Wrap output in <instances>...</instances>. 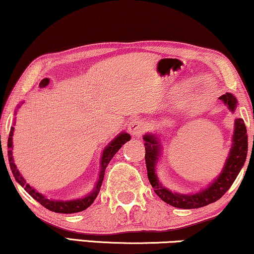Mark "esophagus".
I'll return each mask as SVG.
<instances>
[{
  "instance_id": "esophagus-1",
  "label": "esophagus",
  "mask_w": 254,
  "mask_h": 254,
  "mask_svg": "<svg viewBox=\"0 0 254 254\" xmlns=\"http://www.w3.org/2000/svg\"><path fill=\"white\" fill-rule=\"evenodd\" d=\"M145 129V124L142 120L134 119L129 123V126H128V131L133 135L135 137L141 136V134L143 133Z\"/></svg>"
}]
</instances>
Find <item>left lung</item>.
I'll return each mask as SVG.
<instances>
[{
	"label": "left lung",
	"instance_id": "obj_1",
	"mask_svg": "<svg viewBox=\"0 0 254 254\" xmlns=\"http://www.w3.org/2000/svg\"><path fill=\"white\" fill-rule=\"evenodd\" d=\"M220 99L223 102L231 112H235L237 107V99L232 93L227 92L222 95ZM145 145V165H147L148 178L155 193L170 206L182 208V209H193V208L204 207L213 203L224 195L237 178L238 173L244 165L248 156V133L244 120L238 118L235 120V129L232 135V145L229 156L225 161L224 168L216 179L213 180L207 189L194 194H179L171 192L159 183L156 164L161 156V143L158 137L154 134H145L143 136ZM254 140V136H253Z\"/></svg>",
	"mask_w": 254,
	"mask_h": 254
}]
</instances>
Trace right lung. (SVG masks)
<instances>
[{"mask_svg":"<svg viewBox=\"0 0 254 254\" xmlns=\"http://www.w3.org/2000/svg\"><path fill=\"white\" fill-rule=\"evenodd\" d=\"M50 82L48 78H44L43 81L39 83L40 88H45ZM23 103H20L18 105V109L22 105ZM15 125V123H13ZM13 130H15V127L10 128V134H9V138H8V158H9V165L10 169H11V172L13 177H15L16 182L19 184L20 186L24 187V190H26L27 193L30 194L31 196L33 197L34 200H37L41 206H44L46 209L51 210V211H55V213H60V214H72V213H78V211H82L86 209V208L90 207L92 204L93 201L98 195L100 187H102V183L104 179V175H105V170L107 168V164H109L111 159L113 158V156L117 154L118 150L123 147V144L126 143L127 141L130 140V135L127 133H120L117 137L113 138V141H111L109 144L106 145V148L104 149L103 155H102V159H100V172H99V177L98 180H97L95 189H93L91 192H90L88 195L82 197V199H76V200H69V201H59V200H52V199H47L46 196L43 195V194L36 190V189H33L32 186H30L29 184H26L25 179L23 178L22 175H20L18 169L13 162V157H12V135H13Z\"/></svg>","mask_w":254,"mask_h":254,"instance_id":"right-lung-1","label":"right lung"}]
</instances>
